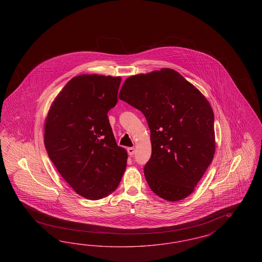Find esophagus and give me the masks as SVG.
<instances>
[{
	"mask_svg": "<svg viewBox=\"0 0 262 262\" xmlns=\"http://www.w3.org/2000/svg\"><path fill=\"white\" fill-rule=\"evenodd\" d=\"M135 152H136V148H134V147H128L127 148V153H128L129 156H133L135 154Z\"/></svg>",
	"mask_w": 262,
	"mask_h": 262,
	"instance_id": "esophagus-1",
	"label": "esophagus"
}]
</instances>
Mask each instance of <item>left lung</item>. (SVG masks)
I'll return each mask as SVG.
<instances>
[{"label":"left lung","instance_id":"obj_1","mask_svg":"<svg viewBox=\"0 0 262 262\" xmlns=\"http://www.w3.org/2000/svg\"><path fill=\"white\" fill-rule=\"evenodd\" d=\"M119 98L141 111L149 126L152 153L144 176L151 190L169 201L186 199L215 153L209 102L172 69L127 77Z\"/></svg>","mask_w":262,"mask_h":262}]
</instances>
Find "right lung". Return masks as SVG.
Returning a JSON list of instances; mask_svg holds the SVG:
<instances>
[{
  "label": "right lung",
  "mask_w": 262,
  "mask_h": 262,
  "mask_svg": "<svg viewBox=\"0 0 262 262\" xmlns=\"http://www.w3.org/2000/svg\"><path fill=\"white\" fill-rule=\"evenodd\" d=\"M120 76L77 75L51 105L44 144L51 161L75 192L100 200L118 187L127 153L118 146L108 115L118 102Z\"/></svg>",
  "instance_id": "obj_1"
}]
</instances>
